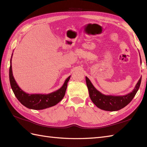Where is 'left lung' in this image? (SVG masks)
Returning a JSON list of instances; mask_svg holds the SVG:
<instances>
[{"label":"left lung","instance_id":"8db88e82","mask_svg":"<svg viewBox=\"0 0 147 147\" xmlns=\"http://www.w3.org/2000/svg\"><path fill=\"white\" fill-rule=\"evenodd\" d=\"M141 81L142 77L136 83L135 88L128 94L121 96L105 95L96 90L90 80L86 76V85L92 101L99 109L107 111H119L129 104L138 92L141 84Z\"/></svg>","mask_w":147,"mask_h":147}]
</instances>
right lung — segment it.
<instances>
[{
  "mask_svg": "<svg viewBox=\"0 0 147 147\" xmlns=\"http://www.w3.org/2000/svg\"><path fill=\"white\" fill-rule=\"evenodd\" d=\"M12 54L11 55L10 68H9V80H10V84L12 91L21 104L28 109H34V110H42V109L55 105L61 101V100L64 98L65 95L67 83L70 79L71 76L65 80L61 88L55 92L48 93V94H41V93L30 94V93H27L20 88V87L18 86L14 80L12 70L11 61Z\"/></svg>",
  "mask_w": 147,
  "mask_h": 147,
  "instance_id": "1",
  "label": "right lung"
}]
</instances>
